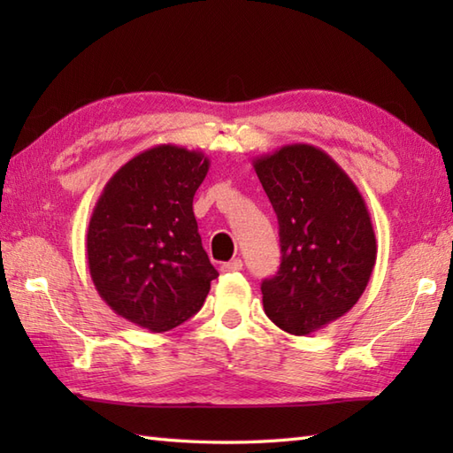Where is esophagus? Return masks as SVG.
Returning a JSON list of instances; mask_svg holds the SVG:
<instances>
[{
    "mask_svg": "<svg viewBox=\"0 0 453 453\" xmlns=\"http://www.w3.org/2000/svg\"><path fill=\"white\" fill-rule=\"evenodd\" d=\"M242 268H243L242 258H234V261L221 265L219 271H221V273H237V271H242Z\"/></svg>",
    "mask_w": 453,
    "mask_h": 453,
    "instance_id": "obj_1",
    "label": "esophagus"
}]
</instances>
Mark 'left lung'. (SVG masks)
Listing matches in <instances>:
<instances>
[{"mask_svg": "<svg viewBox=\"0 0 453 453\" xmlns=\"http://www.w3.org/2000/svg\"><path fill=\"white\" fill-rule=\"evenodd\" d=\"M253 167L280 226L282 263L263 282L265 313L290 334H310L349 313L378 257L372 218L329 153L288 143Z\"/></svg>", "mask_w": 453, "mask_h": 453, "instance_id": "1", "label": "left lung"}]
</instances>
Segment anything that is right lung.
Masks as SVG:
<instances>
[{"label": "right lung", "mask_w": 453, "mask_h": 453, "mask_svg": "<svg viewBox=\"0 0 453 453\" xmlns=\"http://www.w3.org/2000/svg\"><path fill=\"white\" fill-rule=\"evenodd\" d=\"M208 169L202 151L159 143L124 163L93 208L85 249L95 290L142 329L190 319L218 276L192 211Z\"/></svg>", "instance_id": "add662e5"}]
</instances>
